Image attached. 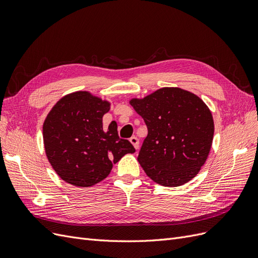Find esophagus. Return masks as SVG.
Returning <instances> with one entry per match:
<instances>
[{"instance_id":"34e87169","label":"esophagus","mask_w":258,"mask_h":258,"mask_svg":"<svg viewBox=\"0 0 258 258\" xmlns=\"http://www.w3.org/2000/svg\"><path fill=\"white\" fill-rule=\"evenodd\" d=\"M130 141H131V144L134 146V148L136 149V150H138V148H139V140H138V138L135 137V136H133V137L130 138Z\"/></svg>"}]
</instances>
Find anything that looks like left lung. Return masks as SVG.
<instances>
[{"label":"left lung","instance_id":"1","mask_svg":"<svg viewBox=\"0 0 258 258\" xmlns=\"http://www.w3.org/2000/svg\"><path fill=\"white\" fill-rule=\"evenodd\" d=\"M130 104L148 128L137 157L147 176L169 187L192 180L206 163L214 134L203 99L180 88H162Z\"/></svg>","mask_w":258,"mask_h":258}]
</instances>
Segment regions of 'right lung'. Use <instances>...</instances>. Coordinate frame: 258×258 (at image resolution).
Segmentation results:
<instances>
[{
  "instance_id": "right-lung-1",
  "label": "right lung",
  "mask_w": 258,
  "mask_h": 258,
  "mask_svg": "<svg viewBox=\"0 0 258 258\" xmlns=\"http://www.w3.org/2000/svg\"><path fill=\"white\" fill-rule=\"evenodd\" d=\"M110 103L88 91L63 96L52 107L43 125L47 159L62 180L78 187H89L104 180L112 164L135 149L118 135L112 121L103 128V115Z\"/></svg>"
}]
</instances>
